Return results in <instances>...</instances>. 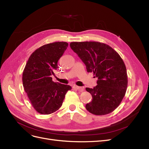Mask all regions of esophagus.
Masks as SVG:
<instances>
[{"label": "esophagus", "mask_w": 149, "mask_h": 149, "mask_svg": "<svg viewBox=\"0 0 149 149\" xmlns=\"http://www.w3.org/2000/svg\"><path fill=\"white\" fill-rule=\"evenodd\" d=\"M73 89H75L76 90H78V91H79V92H83L84 91V89H83V88L78 86H76V85H74L73 86Z\"/></svg>", "instance_id": "1"}]
</instances>
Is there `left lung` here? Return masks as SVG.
Here are the masks:
<instances>
[{
	"label": "left lung",
	"mask_w": 149,
	"mask_h": 149,
	"mask_svg": "<svg viewBox=\"0 0 149 149\" xmlns=\"http://www.w3.org/2000/svg\"><path fill=\"white\" fill-rule=\"evenodd\" d=\"M70 47L85 64L88 73L93 72L98 78L94 88H86L93 97L86 109L98 116L114 111L127 88V71L123 59L112 47L98 42H71Z\"/></svg>",
	"instance_id": "obj_1"
}]
</instances>
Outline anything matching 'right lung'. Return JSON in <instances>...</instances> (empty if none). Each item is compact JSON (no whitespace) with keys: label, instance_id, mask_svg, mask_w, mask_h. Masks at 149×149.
<instances>
[{"label":"right lung","instance_id":"obj_1","mask_svg":"<svg viewBox=\"0 0 149 149\" xmlns=\"http://www.w3.org/2000/svg\"><path fill=\"white\" fill-rule=\"evenodd\" d=\"M68 43L58 42L44 45L32 53L26 62L22 75L25 91L35 111L49 114L62 106L69 85L55 83L52 75L58 68V61Z\"/></svg>","mask_w":149,"mask_h":149}]
</instances>
